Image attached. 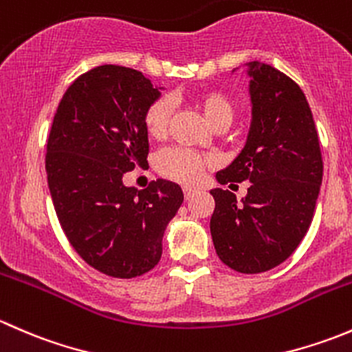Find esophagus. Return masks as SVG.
Instances as JSON below:
<instances>
[{"instance_id": "obj_1", "label": "esophagus", "mask_w": 352, "mask_h": 352, "mask_svg": "<svg viewBox=\"0 0 352 352\" xmlns=\"http://www.w3.org/2000/svg\"><path fill=\"white\" fill-rule=\"evenodd\" d=\"M196 192H197V190L194 189V187H189V186L184 187V196H186V199L194 197V194H196Z\"/></svg>"}]
</instances>
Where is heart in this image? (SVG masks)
I'll list each match as a JSON object with an SVG mask.
<instances>
[{
    "label": "heart",
    "instance_id": "obj_1",
    "mask_svg": "<svg viewBox=\"0 0 352 352\" xmlns=\"http://www.w3.org/2000/svg\"><path fill=\"white\" fill-rule=\"evenodd\" d=\"M196 105L204 113L206 120L212 127L226 124L228 126L233 119V105L223 94L214 90H206L196 95L194 98ZM170 113L172 104L168 98H158L146 109L143 117L146 134L153 140H162L168 131ZM209 165V158L199 155L196 151L186 150V148H166L160 151L155 160V166L158 173L166 179L177 180V182L192 184L199 180L202 170Z\"/></svg>",
    "mask_w": 352,
    "mask_h": 352
}]
</instances>
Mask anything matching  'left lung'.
Masks as SVG:
<instances>
[{
    "mask_svg": "<svg viewBox=\"0 0 352 352\" xmlns=\"http://www.w3.org/2000/svg\"><path fill=\"white\" fill-rule=\"evenodd\" d=\"M252 124L247 144L216 173L221 186L250 182L242 204L230 190L212 189L211 236L223 264L257 274L285 262L314 219L324 175L314 116L301 88L279 69L247 63Z\"/></svg>",
    "mask_w": 352,
    "mask_h": 352,
    "instance_id": "8db88e82",
    "label": "left lung"
}]
</instances>
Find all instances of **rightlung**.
Wrapping results in <instances>:
<instances>
[{
    "label": "right lung",
    "instance_id": "add662e5",
    "mask_svg": "<svg viewBox=\"0 0 352 352\" xmlns=\"http://www.w3.org/2000/svg\"><path fill=\"white\" fill-rule=\"evenodd\" d=\"M160 97L141 71L104 65L73 81L47 140V184L65 235L81 258L112 278L151 271L162 239L184 201L170 180L143 190L122 175L146 163L143 117Z\"/></svg>",
    "mask_w": 352,
    "mask_h": 352
}]
</instances>
